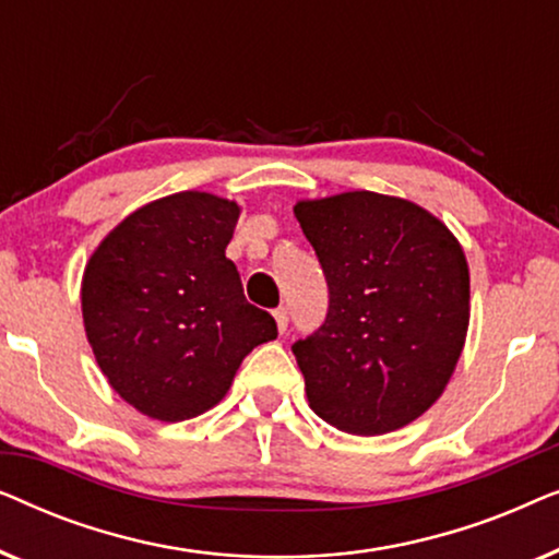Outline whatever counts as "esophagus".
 <instances>
[{
    "mask_svg": "<svg viewBox=\"0 0 559 559\" xmlns=\"http://www.w3.org/2000/svg\"><path fill=\"white\" fill-rule=\"evenodd\" d=\"M274 320H277V331L285 333V331H287V323H289V312H287V308H277V310H274Z\"/></svg>",
    "mask_w": 559,
    "mask_h": 559,
    "instance_id": "obj_1",
    "label": "esophagus"
}]
</instances>
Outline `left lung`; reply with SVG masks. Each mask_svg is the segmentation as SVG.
Wrapping results in <instances>:
<instances>
[{
    "label": "left lung",
    "mask_w": 559,
    "mask_h": 559,
    "mask_svg": "<svg viewBox=\"0 0 559 559\" xmlns=\"http://www.w3.org/2000/svg\"><path fill=\"white\" fill-rule=\"evenodd\" d=\"M295 216L328 282L325 323L293 354L310 409L354 435H384L438 402L471 320L463 247L404 198L350 193L297 201Z\"/></svg>",
    "instance_id": "obj_1"
}]
</instances>
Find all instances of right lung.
<instances>
[{
	"mask_svg": "<svg viewBox=\"0 0 559 559\" xmlns=\"http://www.w3.org/2000/svg\"><path fill=\"white\" fill-rule=\"evenodd\" d=\"M241 209L201 190L152 201L91 254L81 282L86 338L114 392L163 423L224 400L243 356L277 338L226 259Z\"/></svg>",
	"mask_w": 559,
	"mask_h": 559,
	"instance_id": "right-lung-1",
	"label": "right lung"
}]
</instances>
